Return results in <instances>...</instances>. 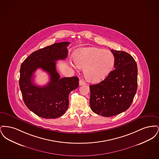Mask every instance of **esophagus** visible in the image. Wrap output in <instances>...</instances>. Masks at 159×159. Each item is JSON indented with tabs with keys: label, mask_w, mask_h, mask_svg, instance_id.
<instances>
[{
	"label": "esophagus",
	"mask_w": 159,
	"mask_h": 159,
	"mask_svg": "<svg viewBox=\"0 0 159 159\" xmlns=\"http://www.w3.org/2000/svg\"><path fill=\"white\" fill-rule=\"evenodd\" d=\"M84 84H86V83L82 80H79V85L80 86H82V85H84Z\"/></svg>",
	"instance_id": "obj_1"
}]
</instances>
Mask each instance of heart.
<instances>
[{
	"label": "heart",
	"mask_w": 159,
	"mask_h": 159,
	"mask_svg": "<svg viewBox=\"0 0 159 159\" xmlns=\"http://www.w3.org/2000/svg\"><path fill=\"white\" fill-rule=\"evenodd\" d=\"M76 66L84 68V77L88 82L97 83L109 75L113 68L115 58L110 51L101 48H82L74 53Z\"/></svg>",
	"instance_id": "obj_1"
}]
</instances>
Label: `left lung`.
<instances>
[{"label": "left lung", "mask_w": 159, "mask_h": 159, "mask_svg": "<svg viewBox=\"0 0 159 159\" xmlns=\"http://www.w3.org/2000/svg\"><path fill=\"white\" fill-rule=\"evenodd\" d=\"M115 58L114 70L100 83L89 86L90 107L104 117L121 113L131 105L137 90V64L125 51L111 50Z\"/></svg>", "instance_id": "8db88e82"}]
</instances>
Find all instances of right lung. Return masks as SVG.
Here are the masks:
<instances>
[{
    "mask_svg": "<svg viewBox=\"0 0 159 159\" xmlns=\"http://www.w3.org/2000/svg\"><path fill=\"white\" fill-rule=\"evenodd\" d=\"M70 43H55L39 49L21 64L19 84L23 101L30 110L42 118L55 119L62 116L68 108L70 92L79 86L77 77L61 79L56 70V61L67 58ZM38 68L50 76V81L42 87L32 82L33 73Z\"/></svg>",
    "mask_w": 159,
    "mask_h": 159,
    "instance_id": "add662e5",
    "label": "right lung"
}]
</instances>
